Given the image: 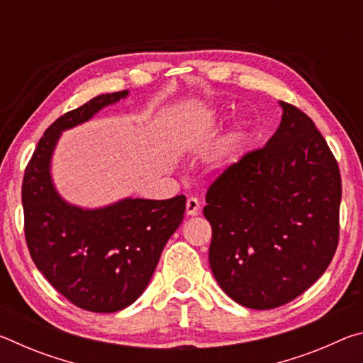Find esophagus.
<instances>
[{
	"label": "esophagus",
	"mask_w": 363,
	"mask_h": 363,
	"mask_svg": "<svg viewBox=\"0 0 363 363\" xmlns=\"http://www.w3.org/2000/svg\"><path fill=\"white\" fill-rule=\"evenodd\" d=\"M186 211L189 216H195V214H199L200 211V201L196 196H189L187 199V203H186Z\"/></svg>",
	"instance_id": "esophagus-1"
}]
</instances>
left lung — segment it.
I'll return each mask as SVG.
<instances>
[{"label":"left lung","instance_id":"left-lung-1","mask_svg":"<svg viewBox=\"0 0 363 363\" xmlns=\"http://www.w3.org/2000/svg\"><path fill=\"white\" fill-rule=\"evenodd\" d=\"M280 106L279 130L218 176L203 208L214 279L250 309H274L303 294L340 240L336 158L309 116Z\"/></svg>","mask_w":363,"mask_h":363}]
</instances>
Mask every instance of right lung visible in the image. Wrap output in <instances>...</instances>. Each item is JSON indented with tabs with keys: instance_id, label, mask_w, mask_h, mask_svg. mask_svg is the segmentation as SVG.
Returning a JSON list of instances; mask_svg holds the SVG:
<instances>
[{
	"instance_id": "right-lung-1",
	"label": "right lung",
	"mask_w": 363,
	"mask_h": 363,
	"mask_svg": "<svg viewBox=\"0 0 363 363\" xmlns=\"http://www.w3.org/2000/svg\"><path fill=\"white\" fill-rule=\"evenodd\" d=\"M126 96L128 91L101 94L54 121L36 145L22 182L23 230L35 266L62 296L91 312L121 311L143 294L186 211L184 195L125 199L83 210L54 189L49 168L60 133Z\"/></svg>"
}]
</instances>
